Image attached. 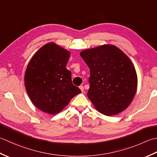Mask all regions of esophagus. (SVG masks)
<instances>
[{"instance_id": "1", "label": "esophagus", "mask_w": 157, "mask_h": 157, "mask_svg": "<svg viewBox=\"0 0 157 157\" xmlns=\"http://www.w3.org/2000/svg\"><path fill=\"white\" fill-rule=\"evenodd\" d=\"M79 88H80V89H81L82 92L84 91V87H83V86H80Z\"/></svg>"}]
</instances>
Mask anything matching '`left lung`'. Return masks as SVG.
<instances>
[{"label":"left lung","mask_w":157,"mask_h":157,"mask_svg":"<svg viewBox=\"0 0 157 157\" xmlns=\"http://www.w3.org/2000/svg\"><path fill=\"white\" fill-rule=\"evenodd\" d=\"M80 55L90 69L87 97L95 109L106 116L127 109L137 87V73L129 57L113 44L83 50Z\"/></svg>","instance_id":"1"}]
</instances>
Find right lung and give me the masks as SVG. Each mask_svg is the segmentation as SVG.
Instances as JSON below:
<instances>
[{"instance_id":"add662e5","label":"right lung","mask_w":157,"mask_h":157,"mask_svg":"<svg viewBox=\"0 0 157 157\" xmlns=\"http://www.w3.org/2000/svg\"><path fill=\"white\" fill-rule=\"evenodd\" d=\"M70 52L53 42L40 47L30 60L24 85L38 109L49 114L60 113L81 91L72 82L66 68Z\"/></svg>"}]
</instances>
